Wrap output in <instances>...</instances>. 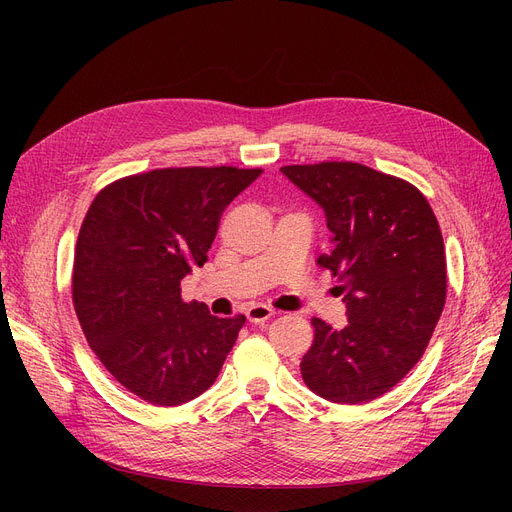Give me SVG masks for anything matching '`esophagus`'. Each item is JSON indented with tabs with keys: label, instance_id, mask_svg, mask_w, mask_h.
Listing matches in <instances>:
<instances>
[{
	"label": "esophagus",
	"instance_id": "esophagus-1",
	"mask_svg": "<svg viewBox=\"0 0 512 512\" xmlns=\"http://www.w3.org/2000/svg\"><path fill=\"white\" fill-rule=\"evenodd\" d=\"M245 315L249 321H265L267 317H272L276 313V307L272 303H245Z\"/></svg>",
	"mask_w": 512,
	"mask_h": 512
}]
</instances>
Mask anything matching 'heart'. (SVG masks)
I'll list each match as a JSON object with an SVG mask.
<instances>
[{
  "mask_svg": "<svg viewBox=\"0 0 512 512\" xmlns=\"http://www.w3.org/2000/svg\"><path fill=\"white\" fill-rule=\"evenodd\" d=\"M299 228L297 226H288V224H280L278 226V232H276V236L280 238V242H282V245L284 247H288V245H292V242H294V238H297L299 236Z\"/></svg>",
  "mask_w": 512,
  "mask_h": 512,
  "instance_id": "b5f03b06",
  "label": "heart"
}]
</instances>
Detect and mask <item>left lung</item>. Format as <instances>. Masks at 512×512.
I'll return each mask as SVG.
<instances>
[{
  "label": "left lung",
  "instance_id": "obj_1",
  "mask_svg": "<svg viewBox=\"0 0 512 512\" xmlns=\"http://www.w3.org/2000/svg\"><path fill=\"white\" fill-rule=\"evenodd\" d=\"M232 166L166 168L105 186L80 226L72 301L93 353L151 405L176 407L218 378L245 315L182 297L224 209L253 182Z\"/></svg>",
  "mask_w": 512,
  "mask_h": 512
}]
</instances>
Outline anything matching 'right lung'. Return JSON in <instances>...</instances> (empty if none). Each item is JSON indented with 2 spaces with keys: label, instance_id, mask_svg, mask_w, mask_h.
Segmentation results:
<instances>
[{
  "label": "right lung",
  "instance_id": "right-lung-1",
  "mask_svg": "<svg viewBox=\"0 0 512 512\" xmlns=\"http://www.w3.org/2000/svg\"><path fill=\"white\" fill-rule=\"evenodd\" d=\"M319 207L332 236L326 267L342 319H313L305 384L321 398L359 405L415 367L446 301V257L436 215L407 180L353 161L280 170Z\"/></svg>",
  "mask_w": 512,
  "mask_h": 512
}]
</instances>
